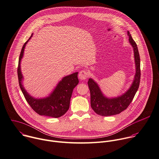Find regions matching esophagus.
<instances>
[{
	"label": "esophagus",
	"mask_w": 159,
	"mask_h": 159,
	"mask_svg": "<svg viewBox=\"0 0 159 159\" xmlns=\"http://www.w3.org/2000/svg\"><path fill=\"white\" fill-rule=\"evenodd\" d=\"M89 77V72L85 70H82L79 72V77L80 80H85Z\"/></svg>",
	"instance_id": "34e87169"
}]
</instances>
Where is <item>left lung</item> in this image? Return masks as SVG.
<instances>
[{
  "mask_svg": "<svg viewBox=\"0 0 159 159\" xmlns=\"http://www.w3.org/2000/svg\"><path fill=\"white\" fill-rule=\"evenodd\" d=\"M129 42L133 47L136 67L134 81L129 89L124 94L115 98H107L103 95L98 84L92 79H89L88 85L90 92V105L93 111L102 116L117 115L125 110L132 101L140 84V62L138 48L133 40L130 32H127Z\"/></svg>",
  "mask_w": 159,
  "mask_h": 159,
  "instance_id": "8db88e82",
  "label": "left lung"
}]
</instances>
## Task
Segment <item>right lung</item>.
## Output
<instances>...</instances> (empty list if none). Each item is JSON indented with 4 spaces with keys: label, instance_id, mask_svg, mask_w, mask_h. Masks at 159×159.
Segmentation results:
<instances>
[{
    "label": "right lung",
    "instance_id": "add662e5",
    "mask_svg": "<svg viewBox=\"0 0 159 159\" xmlns=\"http://www.w3.org/2000/svg\"><path fill=\"white\" fill-rule=\"evenodd\" d=\"M32 35L24 44L19 56L17 74L20 88L27 103L36 113L40 116L58 118L64 115L69 108L73 90L79 84L78 72L64 77L59 82L54 91L45 98H35L29 95L22 85L23 76L20 70V62L24 55L25 47Z\"/></svg>",
    "mask_w": 159,
    "mask_h": 159
}]
</instances>
